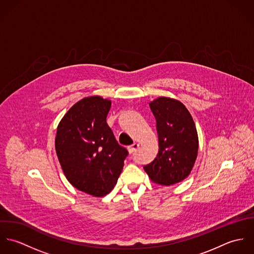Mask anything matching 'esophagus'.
Returning <instances> with one entry per match:
<instances>
[{
	"label": "esophagus",
	"mask_w": 254,
	"mask_h": 254,
	"mask_svg": "<svg viewBox=\"0 0 254 254\" xmlns=\"http://www.w3.org/2000/svg\"><path fill=\"white\" fill-rule=\"evenodd\" d=\"M138 148H139V144H137V143H134L133 145H130V146L128 147L130 153H134Z\"/></svg>",
	"instance_id": "esophagus-1"
}]
</instances>
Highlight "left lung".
<instances>
[{
  "label": "left lung",
  "instance_id": "obj_1",
  "mask_svg": "<svg viewBox=\"0 0 254 254\" xmlns=\"http://www.w3.org/2000/svg\"><path fill=\"white\" fill-rule=\"evenodd\" d=\"M149 107L156 121L159 148L144 169L156 184H177L189 176L196 159L198 138L194 122L179 101L160 97Z\"/></svg>",
  "mask_w": 254,
  "mask_h": 254
}]
</instances>
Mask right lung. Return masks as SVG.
<instances>
[{
    "instance_id": "add662e5",
    "label": "right lung",
    "mask_w": 254,
    "mask_h": 254,
    "mask_svg": "<svg viewBox=\"0 0 254 254\" xmlns=\"http://www.w3.org/2000/svg\"><path fill=\"white\" fill-rule=\"evenodd\" d=\"M111 107L99 96L84 98L60 122L56 150L67 180L81 191L104 196L116 185L128 150L107 123Z\"/></svg>"
}]
</instances>
